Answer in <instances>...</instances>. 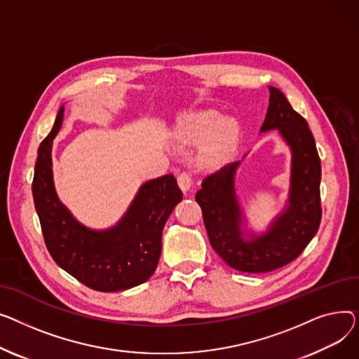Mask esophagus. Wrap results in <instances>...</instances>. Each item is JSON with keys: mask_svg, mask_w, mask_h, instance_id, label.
I'll list each match as a JSON object with an SVG mask.
<instances>
[{"mask_svg": "<svg viewBox=\"0 0 359 359\" xmlns=\"http://www.w3.org/2000/svg\"><path fill=\"white\" fill-rule=\"evenodd\" d=\"M177 181H178V185H180V188L182 189L184 193H187L188 189L191 188V184H193L191 177H189L187 172H181V174L177 177Z\"/></svg>", "mask_w": 359, "mask_h": 359, "instance_id": "34e87169", "label": "esophagus"}]
</instances>
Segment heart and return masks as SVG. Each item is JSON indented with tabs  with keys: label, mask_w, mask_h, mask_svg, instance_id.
I'll list each match as a JSON object with an SVG mask.
<instances>
[{
	"label": "heart",
	"mask_w": 359,
	"mask_h": 359,
	"mask_svg": "<svg viewBox=\"0 0 359 359\" xmlns=\"http://www.w3.org/2000/svg\"><path fill=\"white\" fill-rule=\"evenodd\" d=\"M235 118H222L216 111H203L187 117L177 128V139L185 144H198L196 163L203 170H217L233 156L239 142Z\"/></svg>",
	"instance_id": "1"
}]
</instances>
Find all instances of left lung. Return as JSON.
Returning <instances> with one entry per match:
<instances>
[{"label": "left lung", "mask_w": 359, "mask_h": 359, "mask_svg": "<svg viewBox=\"0 0 359 359\" xmlns=\"http://www.w3.org/2000/svg\"><path fill=\"white\" fill-rule=\"evenodd\" d=\"M268 88L269 105L261 132L278 129L292 151L290 207L266 235L245 242L233 188L239 162L226 163L205 177L196 194L210 245L229 266L250 273L269 272L296 259L318 233L322 220V166L314 137L285 95L276 87Z\"/></svg>", "instance_id": "obj_1"}]
</instances>
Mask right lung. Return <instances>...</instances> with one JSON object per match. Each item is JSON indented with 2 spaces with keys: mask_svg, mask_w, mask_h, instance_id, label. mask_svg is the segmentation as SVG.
Here are the masks:
<instances>
[{
  "mask_svg": "<svg viewBox=\"0 0 359 359\" xmlns=\"http://www.w3.org/2000/svg\"><path fill=\"white\" fill-rule=\"evenodd\" d=\"M60 107L50 133L41 140L32 184L41 233L53 261L83 285L102 292L149 280L162 249V229L182 200L172 174L146 182L121 222L105 231L81 226L57 200L52 178V140L63 118Z\"/></svg>",
  "mask_w": 359,
  "mask_h": 359,
  "instance_id": "obj_1",
  "label": "right lung"
}]
</instances>
